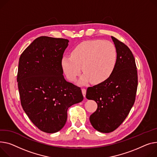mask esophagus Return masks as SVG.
I'll return each mask as SVG.
<instances>
[{
    "instance_id": "1",
    "label": "esophagus",
    "mask_w": 157,
    "mask_h": 157,
    "mask_svg": "<svg viewBox=\"0 0 157 157\" xmlns=\"http://www.w3.org/2000/svg\"><path fill=\"white\" fill-rule=\"evenodd\" d=\"M81 91H82V93L83 95V97H86V90L85 88H82Z\"/></svg>"
}]
</instances>
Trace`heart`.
<instances>
[{
  "instance_id": "obj_1",
  "label": "heart",
  "mask_w": 157,
  "mask_h": 157,
  "mask_svg": "<svg viewBox=\"0 0 157 157\" xmlns=\"http://www.w3.org/2000/svg\"><path fill=\"white\" fill-rule=\"evenodd\" d=\"M117 52L110 41L91 40L82 41L71 52V56H64L61 66L67 79L75 81L81 67L85 75L81 83L100 84L107 80L116 68Z\"/></svg>"
}]
</instances>
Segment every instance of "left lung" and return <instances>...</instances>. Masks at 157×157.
<instances>
[{
  "mask_svg": "<svg viewBox=\"0 0 157 157\" xmlns=\"http://www.w3.org/2000/svg\"><path fill=\"white\" fill-rule=\"evenodd\" d=\"M117 52V64L105 81L88 87L86 97L95 100L97 109L90 117L92 126L99 132L116 130L126 119L132 107L138 88V71L129 48L112 36Z\"/></svg>",
  "mask_w": 157,
  "mask_h": 157,
  "instance_id": "1",
  "label": "left lung"
}]
</instances>
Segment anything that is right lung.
Returning a JSON list of instances; mask_svg holds the SVG:
<instances>
[{
	"mask_svg": "<svg viewBox=\"0 0 157 157\" xmlns=\"http://www.w3.org/2000/svg\"><path fill=\"white\" fill-rule=\"evenodd\" d=\"M68 42L67 39L40 36L19 60L17 81L21 106L31 121L47 133L63 128L68 108L83 100L81 88L63 76L61 59Z\"/></svg>",
	"mask_w": 157,
	"mask_h": 157,
	"instance_id": "obj_1",
	"label": "right lung"
}]
</instances>
